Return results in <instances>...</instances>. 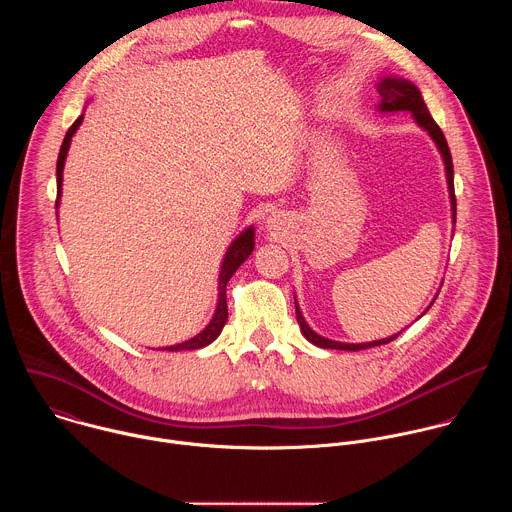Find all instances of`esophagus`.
Listing matches in <instances>:
<instances>
[{
  "label": "esophagus",
  "instance_id": "34e87169",
  "mask_svg": "<svg viewBox=\"0 0 512 512\" xmlns=\"http://www.w3.org/2000/svg\"><path fill=\"white\" fill-rule=\"evenodd\" d=\"M267 229L269 231H281V218L277 214H271L267 218Z\"/></svg>",
  "mask_w": 512,
  "mask_h": 512
}]
</instances>
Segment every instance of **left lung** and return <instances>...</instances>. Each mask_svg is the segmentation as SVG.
<instances>
[{
	"mask_svg": "<svg viewBox=\"0 0 512 512\" xmlns=\"http://www.w3.org/2000/svg\"><path fill=\"white\" fill-rule=\"evenodd\" d=\"M377 91L381 95V105H379V111L381 113H395V111H409L415 119V123L425 129L429 133V137L435 141L437 150H440L442 154V160H444V166H446V180H448V190H450V202H452V218L456 223V194H454V164H452V154H450V148H448V141L444 137V131L440 129V125H437L433 121V117L429 115L427 111V105L419 93V89L405 81V79H399V77H383L381 83H377ZM425 314V312H423ZM296 318H298V324H300V330L302 334L306 336L308 342L320 346V348H336V350H364V348H371V346H381V344H389L391 340H395L399 334H393L389 338H381V340H373V342H362V344H346V342H336V340H330V338H324L320 334H316L304 320L300 308H298V302H296Z\"/></svg>",
	"mask_w": 512,
	"mask_h": 512,
	"instance_id": "8db88e82",
	"label": "left lung"
}]
</instances>
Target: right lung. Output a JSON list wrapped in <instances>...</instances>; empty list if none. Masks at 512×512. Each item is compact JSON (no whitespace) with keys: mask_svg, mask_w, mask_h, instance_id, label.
Here are the masks:
<instances>
[{"mask_svg":"<svg viewBox=\"0 0 512 512\" xmlns=\"http://www.w3.org/2000/svg\"><path fill=\"white\" fill-rule=\"evenodd\" d=\"M83 123V115L72 123L64 135V141L60 145V154H58V162H56V208L60 204V194H62V170H64V160H66V154H68V148H70V141H72V135L77 133V129L81 127ZM255 249V229L249 227L245 229L229 247V251L225 253V259H223V265H221V275H218V304H216V310H214V316L210 320V324L200 332L196 334L194 338L186 340V342H180V344H174V346H166L162 350H170V352H178V350H196V348H202V346H208L210 342H214L218 338V334L223 332L225 324H227V318H229V308H227V283L229 279L233 277V273L243 265V261L253 253Z\"/></svg>","mask_w":512,"mask_h":512,"instance_id":"1","label":"right lung"}]
</instances>
